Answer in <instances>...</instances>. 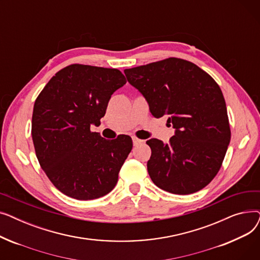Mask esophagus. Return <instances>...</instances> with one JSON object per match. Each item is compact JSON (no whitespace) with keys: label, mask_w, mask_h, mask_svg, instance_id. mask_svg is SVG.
<instances>
[{"label":"esophagus","mask_w":260,"mask_h":260,"mask_svg":"<svg viewBox=\"0 0 260 260\" xmlns=\"http://www.w3.org/2000/svg\"><path fill=\"white\" fill-rule=\"evenodd\" d=\"M144 141L143 140H141V139H139V138H137V137H133V143H134V145L135 146H137V145H139V144H141V143H143Z\"/></svg>","instance_id":"esophagus-1"}]
</instances>
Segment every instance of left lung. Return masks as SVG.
Instances as JSON below:
<instances>
[{
  "label": "left lung",
  "mask_w": 260,
  "mask_h": 260,
  "mask_svg": "<svg viewBox=\"0 0 260 260\" xmlns=\"http://www.w3.org/2000/svg\"><path fill=\"white\" fill-rule=\"evenodd\" d=\"M155 118L168 117L175 135L165 144L149 139L147 172L172 194H193L220 170L231 140L226 105L215 80L196 64L169 58L124 70Z\"/></svg>",
  "instance_id": "8db88e82"
}]
</instances>
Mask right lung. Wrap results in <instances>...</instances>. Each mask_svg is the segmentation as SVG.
Returning <instances> with one entry per match:
<instances>
[{
  "mask_svg": "<svg viewBox=\"0 0 260 260\" xmlns=\"http://www.w3.org/2000/svg\"><path fill=\"white\" fill-rule=\"evenodd\" d=\"M126 83L115 68L72 64L54 75L34 105L31 136L39 163L64 195L100 198L116 186L131 153L129 136L106 140L99 125L112 94Z\"/></svg>",
  "mask_w": 260,
  "mask_h": 260,
  "instance_id": "add662e5",
  "label": "right lung"
}]
</instances>
